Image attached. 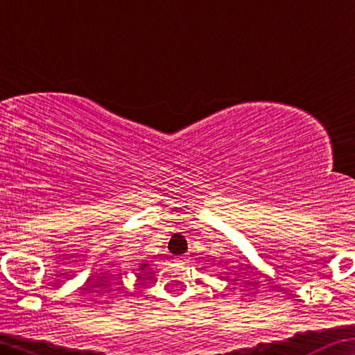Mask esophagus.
Segmentation results:
<instances>
[{"label":"esophagus","instance_id":"obj_1","mask_svg":"<svg viewBox=\"0 0 355 355\" xmlns=\"http://www.w3.org/2000/svg\"><path fill=\"white\" fill-rule=\"evenodd\" d=\"M177 262L182 263V266H186V263L189 262V259H187V258H177Z\"/></svg>","mask_w":355,"mask_h":355}]
</instances>
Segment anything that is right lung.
I'll list each match as a JSON object with an SVG mask.
<instances>
[{"label":"right lung","mask_w":355,"mask_h":355,"mask_svg":"<svg viewBox=\"0 0 355 355\" xmlns=\"http://www.w3.org/2000/svg\"><path fill=\"white\" fill-rule=\"evenodd\" d=\"M146 266H148V263H141V267H140V268H141V270H145V268H146Z\"/></svg>","instance_id":"obj_1"}]
</instances>
